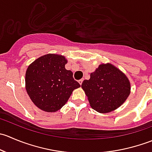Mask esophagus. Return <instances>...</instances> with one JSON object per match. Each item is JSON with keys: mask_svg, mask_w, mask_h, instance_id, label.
Here are the masks:
<instances>
[{"mask_svg": "<svg viewBox=\"0 0 152 152\" xmlns=\"http://www.w3.org/2000/svg\"><path fill=\"white\" fill-rule=\"evenodd\" d=\"M78 82H79V83L80 84V85H82V82H83V79H79V80L78 81Z\"/></svg>", "mask_w": 152, "mask_h": 152, "instance_id": "obj_1", "label": "esophagus"}]
</instances>
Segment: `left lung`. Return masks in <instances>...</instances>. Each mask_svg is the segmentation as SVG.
Listing matches in <instances>:
<instances>
[{
    "label": "left lung",
    "mask_w": 152,
    "mask_h": 152,
    "mask_svg": "<svg viewBox=\"0 0 152 152\" xmlns=\"http://www.w3.org/2000/svg\"><path fill=\"white\" fill-rule=\"evenodd\" d=\"M82 87L90 107L100 113H107L118 108L130 94L131 86L123 72L112 64H102L84 80Z\"/></svg>",
    "instance_id": "obj_1"
}]
</instances>
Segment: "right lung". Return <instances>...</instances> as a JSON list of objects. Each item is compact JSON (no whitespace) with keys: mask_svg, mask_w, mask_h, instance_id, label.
I'll return each instance as SVG.
<instances>
[{"mask_svg":"<svg viewBox=\"0 0 152 152\" xmlns=\"http://www.w3.org/2000/svg\"><path fill=\"white\" fill-rule=\"evenodd\" d=\"M67 62L62 55L48 53L34 61L26 73V89L39 109L54 113L66 104L75 89L80 87L73 73L65 69Z\"/></svg>","mask_w":152,"mask_h":152,"instance_id":"add662e5","label":"right lung"}]
</instances>
